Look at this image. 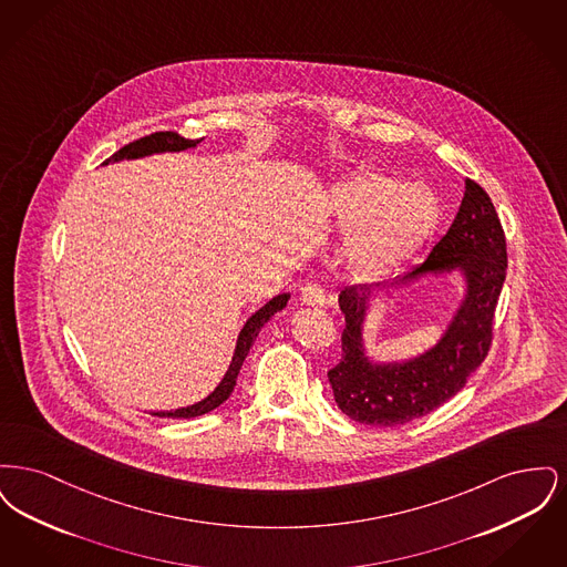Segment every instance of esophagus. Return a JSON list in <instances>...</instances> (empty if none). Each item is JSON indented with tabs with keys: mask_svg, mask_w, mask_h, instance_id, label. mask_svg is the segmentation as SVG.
Wrapping results in <instances>:
<instances>
[{
	"mask_svg": "<svg viewBox=\"0 0 567 567\" xmlns=\"http://www.w3.org/2000/svg\"><path fill=\"white\" fill-rule=\"evenodd\" d=\"M299 299H301L303 306H323L327 297H324V289L319 282H306L301 287Z\"/></svg>",
	"mask_w": 567,
	"mask_h": 567,
	"instance_id": "obj_1",
	"label": "esophagus"
}]
</instances>
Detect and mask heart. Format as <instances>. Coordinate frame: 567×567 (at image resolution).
I'll return each instance as SVG.
<instances>
[{
  "label": "heart",
  "instance_id": "obj_1",
  "mask_svg": "<svg viewBox=\"0 0 567 567\" xmlns=\"http://www.w3.org/2000/svg\"><path fill=\"white\" fill-rule=\"evenodd\" d=\"M333 223L351 231L344 259L365 280L384 276L412 259L432 238L440 204L423 185H404L380 169L352 174L331 193Z\"/></svg>",
  "mask_w": 567,
  "mask_h": 567
}]
</instances>
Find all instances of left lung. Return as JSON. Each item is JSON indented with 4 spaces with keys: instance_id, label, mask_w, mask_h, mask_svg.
Returning a JSON list of instances; mask_svg holds the SVG:
<instances>
[{
    "instance_id": "left-lung-1",
    "label": "left lung",
    "mask_w": 567,
    "mask_h": 567,
    "mask_svg": "<svg viewBox=\"0 0 567 567\" xmlns=\"http://www.w3.org/2000/svg\"><path fill=\"white\" fill-rule=\"evenodd\" d=\"M508 268L506 236L486 190L465 181L457 216L430 257L402 282L423 274L461 270L465 297L440 342L402 363H372L363 349V321L372 287H347L338 301L347 327L342 359L327 372L338 408L357 423L395 427L449 402L485 361L493 342V317Z\"/></svg>"
}]
</instances>
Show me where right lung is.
I'll return each mask as SVG.
<instances>
[{
	"instance_id": "obj_1",
	"label": "right lung",
	"mask_w": 567,
	"mask_h": 567,
	"mask_svg": "<svg viewBox=\"0 0 567 567\" xmlns=\"http://www.w3.org/2000/svg\"><path fill=\"white\" fill-rule=\"evenodd\" d=\"M199 142L202 140H187V137H183V135H178L176 132H157V134L144 135V137H140L135 142H130L127 146H123L121 151H116L110 159H106V163L121 162V159H137V157H146V155H153V153H165V151L176 153V151L193 148ZM289 297H291L289 293L271 297L264 308H259L246 321L240 336H238V344H236L234 359L229 363V370H227V374L223 377V380L218 382V386L208 398H204L197 404L187 405V408H178V410H169V412H153V414L155 416H167V419H190V416H202V414L215 410L216 405L223 404L231 395V391L236 386V380H238V374H240L244 359H246V354L250 351L255 338L259 336L261 327L268 323L278 310H282L287 306Z\"/></svg>"
}]
</instances>
